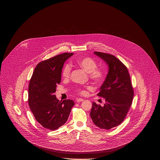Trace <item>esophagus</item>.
I'll list each match as a JSON object with an SVG mask.
<instances>
[{
  "label": "esophagus",
  "instance_id": "34e87169",
  "mask_svg": "<svg viewBox=\"0 0 160 160\" xmlns=\"http://www.w3.org/2000/svg\"><path fill=\"white\" fill-rule=\"evenodd\" d=\"M84 99H82V98H78V99H76V102H82V101H83Z\"/></svg>",
  "mask_w": 160,
  "mask_h": 160
}]
</instances>
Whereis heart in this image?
Returning <instances> with one entry per match:
<instances>
[{
    "mask_svg": "<svg viewBox=\"0 0 160 160\" xmlns=\"http://www.w3.org/2000/svg\"><path fill=\"white\" fill-rule=\"evenodd\" d=\"M77 64L82 69L89 73V77L93 80V82L96 83H100L103 80L104 75H105V71L104 69L101 68H98L97 67V63L93 59L88 57L82 58L76 61ZM72 70V67L71 64L67 63L63 67L62 74V76L64 78H68L70 76L71 72ZM78 93L80 94H84L85 91L83 89L78 88L76 89Z\"/></svg>",
    "mask_w": 160,
    "mask_h": 160,
    "instance_id": "heart-1",
    "label": "heart"
}]
</instances>
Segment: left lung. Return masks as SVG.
<instances>
[{
    "instance_id": "8db88e82",
    "label": "left lung",
    "mask_w": 160,
    "mask_h": 160,
    "mask_svg": "<svg viewBox=\"0 0 160 160\" xmlns=\"http://www.w3.org/2000/svg\"><path fill=\"white\" fill-rule=\"evenodd\" d=\"M108 65V74L98 96L105 99L104 106L92 102L90 116L101 129H110L121 124L131 106L134 96L128 69L113 55L95 52Z\"/></svg>"
}]
</instances>
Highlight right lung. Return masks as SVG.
Masks as SVG:
<instances>
[{"label":"right lung","mask_w":160,"mask_h":160,"mask_svg":"<svg viewBox=\"0 0 160 160\" xmlns=\"http://www.w3.org/2000/svg\"><path fill=\"white\" fill-rule=\"evenodd\" d=\"M73 53H64L39 62L29 85V106L35 119L47 129H58L67 121L74 102L54 95L61 82L63 64Z\"/></svg>","instance_id":"add662e5"}]
</instances>
